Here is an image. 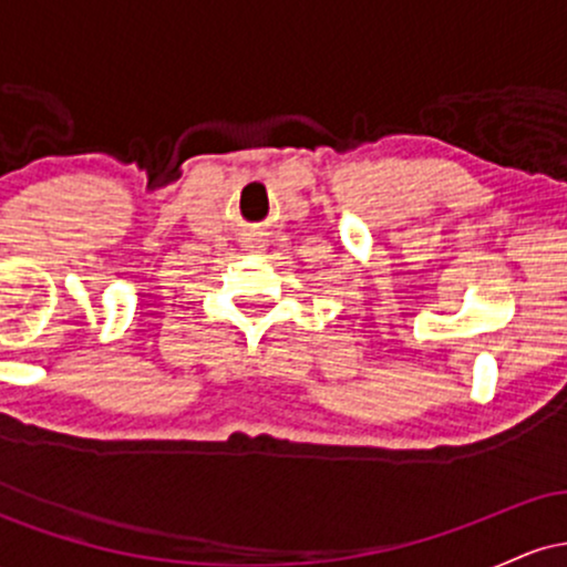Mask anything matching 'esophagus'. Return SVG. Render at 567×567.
<instances>
[{
	"instance_id": "esophagus-1",
	"label": "esophagus",
	"mask_w": 567,
	"mask_h": 567,
	"mask_svg": "<svg viewBox=\"0 0 567 567\" xmlns=\"http://www.w3.org/2000/svg\"><path fill=\"white\" fill-rule=\"evenodd\" d=\"M247 247H252V252H258V250H261V243H250Z\"/></svg>"
}]
</instances>
